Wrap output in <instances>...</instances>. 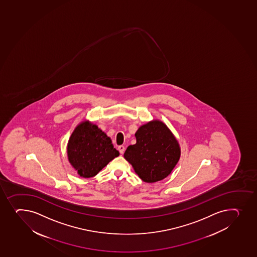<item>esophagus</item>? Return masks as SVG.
Instances as JSON below:
<instances>
[{"label":"esophagus","instance_id":"esophagus-1","mask_svg":"<svg viewBox=\"0 0 257 257\" xmlns=\"http://www.w3.org/2000/svg\"><path fill=\"white\" fill-rule=\"evenodd\" d=\"M118 150H119V153L120 154H123L124 152V147L123 145H120L118 147Z\"/></svg>","mask_w":257,"mask_h":257}]
</instances>
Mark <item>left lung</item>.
Instances as JSON below:
<instances>
[{
    "label": "left lung",
    "mask_w": 257,
    "mask_h": 257,
    "mask_svg": "<svg viewBox=\"0 0 257 257\" xmlns=\"http://www.w3.org/2000/svg\"><path fill=\"white\" fill-rule=\"evenodd\" d=\"M135 136L137 143L127 148L124 159L144 182L166 178L180 156L179 143L169 128L163 122L154 120L142 125Z\"/></svg>",
    "instance_id": "1"
}]
</instances>
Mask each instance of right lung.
Returning <instances> with one entry per match:
<instances>
[{"mask_svg":"<svg viewBox=\"0 0 257 257\" xmlns=\"http://www.w3.org/2000/svg\"><path fill=\"white\" fill-rule=\"evenodd\" d=\"M67 155L80 176L90 178L119 154L105 133L95 124L84 121L77 125L69 139Z\"/></svg>","mask_w":257,"mask_h":257,"instance_id":"right-lung-1","label":"right lung"}]
</instances>
